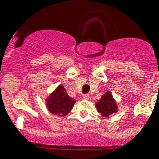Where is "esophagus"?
Wrapping results in <instances>:
<instances>
[{
  "label": "esophagus",
  "instance_id": "1",
  "mask_svg": "<svg viewBox=\"0 0 159 159\" xmlns=\"http://www.w3.org/2000/svg\"><path fill=\"white\" fill-rule=\"evenodd\" d=\"M83 98H84V100H89V94H84V95L83 96Z\"/></svg>",
  "mask_w": 159,
  "mask_h": 159
}]
</instances>
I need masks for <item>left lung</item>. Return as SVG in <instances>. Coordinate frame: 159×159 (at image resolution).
<instances>
[{"label":"left lung","mask_w":159,"mask_h":159,"mask_svg":"<svg viewBox=\"0 0 159 159\" xmlns=\"http://www.w3.org/2000/svg\"><path fill=\"white\" fill-rule=\"evenodd\" d=\"M96 107L98 112L101 113V115L104 117H108L118 111L116 102L113 98L111 92L109 91L106 92L100 100L97 102Z\"/></svg>","instance_id":"8db88e82"}]
</instances>
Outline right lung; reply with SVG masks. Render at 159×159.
Listing matches in <instances>:
<instances>
[{
  "label": "right lung",
  "mask_w": 159,
  "mask_h": 159,
  "mask_svg": "<svg viewBox=\"0 0 159 159\" xmlns=\"http://www.w3.org/2000/svg\"><path fill=\"white\" fill-rule=\"evenodd\" d=\"M75 100L67 95L65 88L60 84L47 98V108L52 114L65 116L71 111Z\"/></svg>",
  "instance_id": "right-lung-1"
}]
</instances>
